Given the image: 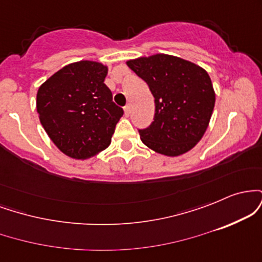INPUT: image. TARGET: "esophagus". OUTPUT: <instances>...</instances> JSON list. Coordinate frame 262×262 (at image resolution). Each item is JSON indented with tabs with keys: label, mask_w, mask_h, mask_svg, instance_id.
I'll use <instances>...</instances> for the list:
<instances>
[{
	"label": "esophagus",
	"mask_w": 262,
	"mask_h": 262,
	"mask_svg": "<svg viewBox=\"0 0 262 262\" xmlns=\"http://www.w3.org/2000/svg\"><path fill=\"white\" fill-rule=\"evenodd\" d=\"M130 113H132V108H130V106H129V104H127V106L124 107V114H125V117L130 116Z\"/></svg>",
	"instance_id": "esophagus-1"
}]
</instances>
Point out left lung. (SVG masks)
Segmentation results:
<instances>
[{"label": "left lung", "mask_w": 262, "mask_h": 262, "mask_svg": "<svg viewBox=\"0 0 262 262\" xmlns=\"http://www.w3.org/2000/svg\"><path fill=\"white\" fill-rule=\"evenodd\" d=\"M128 68L148 83L155 98L154 122L139 130L155 152L180 156L197 145L208 128L215 92L208 73L188 60L167 54L140 56Z\"/></svg>", "instance_id": "1"}]
</instances>
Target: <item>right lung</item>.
Returning a JSON list of instances; mask_svg holds the SVG:
<instances>
[{"label":"right lung","mask_w":262,"mask_h":262,"mask_svg":"<svg viewBox=\"0 0 262 262\" xmlns=\"http://www.w3.org/2000/svg\"><path fill=\"white\" fill-rule=\"evenodd\" d=\"M108 66L82 60L71 62L39 86V121L62 154L86 160L110 146L123 110L104 85Z\"/></svg>","instance_id":"1"}]
</instances>
